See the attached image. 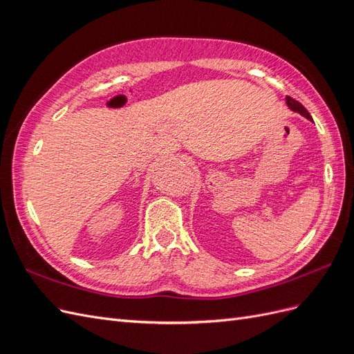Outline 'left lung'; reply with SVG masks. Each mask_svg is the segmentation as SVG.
I'll list each match as a JSON object with an SVG mask.
<instances>
[{"label": "left lung", "mask_w": 354, "mask_h": 354, "mask_svg": "<svg viewBox=\"0 0 354 354\" xmlns=\"http://www.w3.org/2000/svg\"><path fill=\"white\" fill-rule=\"evenodd\" d=\"M286 104H288V108L291 109V111H294V112H298L299 115L306 116L307 120L313 121V120H312V116H310V113L307 112V109L304 108V106H303L301 103H299V102H297L295 99H292V97H289V95H286Z\"/></svg>", "instance_id": "1"}]
</instances>
